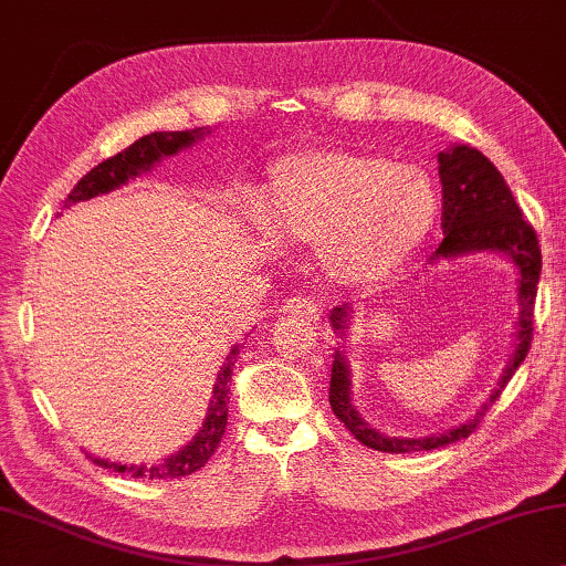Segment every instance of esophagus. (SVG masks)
I'll return each mask as SVG.
<instances>
[{"mask_svg": "<svg viewBox=\"0 0 566 566\" xmlns=\"http://www.w3.org/2000/svg\"><path fill=\"white\" fill-rule=\"evenodd\" d=\"M284 317L304 319V322H317L319 319V304L310 297H292L284 302Z\"/></svg>", "mask_w": 566, "mask_h": 566, "instance_id": "esophagus-1", "label": "esophagus"}]
</instances>
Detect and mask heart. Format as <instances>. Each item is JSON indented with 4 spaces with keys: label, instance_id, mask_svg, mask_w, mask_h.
I'll return each instance as SVG.
<instances>
[{
    "label": "heart",
    "instance_id": "heart-1",
    "mask_svg": "<svg viewBox=\"0 0 566 566\" xmlns=\"http://www.w3.org/2000/svg\"><path fill=\"white\" fill-rule=\"evenodd\" d=\"M438 209L426 170L339 148L280 158L262 193L269 234L315 247L329 280L347 286L396 274L423 247Z\"/></svg>",
    "mask_w": 566,
    "mask_h": 566
}]
</instances>
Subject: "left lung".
Segmentation results:
<instances>
[{
    "label": "left lung",
    "mask_w": 566,
    "mask_h": 566,
    "mask_svg": "<svg viewBox=\"0 0 566 566\" xmlns=\"http://www.w3.org/2000/svg\"><path fill=\"white\" fill-rule=\"evenodd\" d=\"M438 174H441L443 184V241L430 256L436 259H455L463 254H476V251H493V254L506 256L518 272V286H516V302H518V322H516V343L511 360L506 365L504 375H501L499 388L491 392L489 400L483 402L476 416L465 420V423L455 426L443 433H433L426 438H398L385 436L365 423L360 412L349 400V365L345 355L335 349V360H332V378H329V406L332 412L343 420L345 428L353 433L357 441L367 448L382 453H416V451H433V448H443L448 443L463 441L473 430L479 428L481 418L486 410L499 400L501 390L506 388L511 375L516 367L524 363V357L532 347L534 335V300H536V284H539L542 274V249L536 231L532 229L522 217V209L514 201V193L506 186L504 176L499 168L481 154V150L471 146H451L443 154H438ZM349 315L353 307L349 304H339L332 310L329 322L339 335H345L349 325Z\"/></svg>",
    "instance_id": "8db88e82"
}]
</instances>
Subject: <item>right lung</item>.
<instances>
[{
	"mask_svg": "<svg viewBox=\"0 0 566 566\" xmlns=\"http://www.w3.org/2000/svg\"><path fill=\"white\" fill-rule=\"evenodd\" d=\"M203 138L201 128L193 130H164V133H150V136L138 138L133 146L120 150L118 156L103 160L97 164L90 174L80 178L77 186L70 191L65 199V209L77 201H87L93 196H101L107 191H115L130 181V178H138L140 174L154 168L160 158L174 156L178 150L191 148L196 140ZM239 347V345H237ZM231 349L227 363L219 370L217 385H213V396H211V406L209 412H206L203 426L199 428V433L191 438V443H186L181 451L168 455L166 461H160L156 465H125V463H111L103 459H95L97 465L103 469H113L118 473H128L130 479H181L188 476V473L199 471L201 465L211 459L213 451L221 441L223 430H227V416H229V382H231V365L237 363L239 349Z\"/></svg>",
	"mask_w": 566,
	"mask_h": 566,
	"instance_id": "1",
	"label": "right lung"
}]
</instances>
